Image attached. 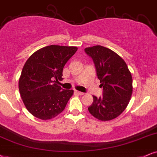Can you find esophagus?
<instances>
[{
    "instance_id": "obj_1",
    "label": "esophagus",
    "mask_w": 157,
    "mask_h": 157,
    "mask_svg": "<svg viewBox=\"0 0 157 157\" xmlns=\"http://www.w3.org/2000/svg\"><path fill=\"white\" fill-rule=\"evenodd\" d=\"M75 94H78V95H83V94H84V93H83V92H78V91H76V90H75Z\"/></svg>"
}]
</instances>
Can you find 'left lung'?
Returning a JSON list of instances; mask_svg holds the SVG:
<instances>
[{"mask_svg":"<svg viewBox=\"0 0 157 157\" xmlns=\"http://www.w3.org/2000/svg\"><path fill=\"white\" fill-rule=\"evenodd\" d=\"M92 58L102 87V96L93 95L89 112L101 121L113 119L124 111L132 93V78L124 60L117 53L102 46L84 49Z\"/></svg>","mask_w":157,"mask_h":157,"instance_id":"left-lung-1","label":"left lung"}]
</instances>
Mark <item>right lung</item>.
<instances>
[{
  "label": "right lung",
  "mask_w": 157,
  "mask_h": 157,
  "mask_svg": "<svg viewBox=\"0 0 157 157\" xmlns=\"http://www.w3.org/2000/svg\"><path fill=\"white\" fill-rule=\"evenodd\" d=\"M77 49L75 46H48L26 61L19 90L25 107L35 117L51 119L64 111L73 90H63L57 83L63 80V67Z\"/></svg>",
  "instance_id": "add662e5"
}]
</instances>
